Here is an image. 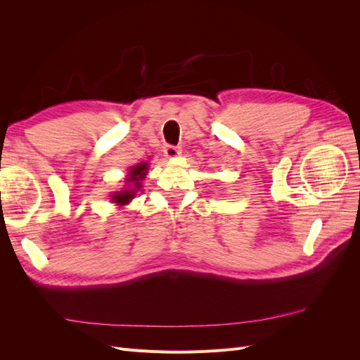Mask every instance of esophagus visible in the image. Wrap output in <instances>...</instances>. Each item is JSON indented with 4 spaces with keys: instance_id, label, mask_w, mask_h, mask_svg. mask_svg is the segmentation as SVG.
Segmentation results:
<instances>
[{
    "instance_id": "esophagus-1",
    "label": "esophagus",
    "mask_w": 360,
    "mask_h": 360,
    "mask_svg": "<svg viewBox=\"0 0 360 360\" xmlns=\"http://www.w3.org/2000/svg\"><path fill=\"white\" fill-rule=\"evenodd\" d=\"M163 153H165V156L168 159H174L177 158L180 153H181V147H177V146H167L165 150H163Z\"/></svg>"
}]
</instances>
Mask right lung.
Listing matches in <instances>:
<instances>
[{"instance_id":"1","label":"right lung","mask_w":360,"mask_h":360,"mask_svg":"<svg viewBox=\"0 0 360 360\" xmlns=\"http://www.w3.org/2000/svg\"><path fill=\"white\" fill-rule=\"evenodd\" d=\"M147 167H148L147 163H139V165L132 168V171L129 172V177L126 179V181L129 183V188L122 192H117L112 197L114 202L126 204L135 197L136 189L141 188V180H143L147 174Z\"/></svg>"}]
</instances>
